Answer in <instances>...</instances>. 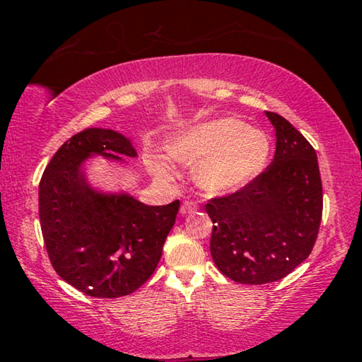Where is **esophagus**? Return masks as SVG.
<instances>
[{
    "label": "esophagus",
    "instance_id": "34e87169",
    "mask_svg": "<svg viewBox=\"0 0 362 362\" xmlns=\"http://www.w3.org/2000/svg\"><path fill=\"white\" fill-rule=\"evenodd\" d=\"M198 211V204L193 203V201H183V204L180 207V212L183 216H187V214H192Z\"/></svg>",
    "mask_w": 362,
    "mask_h": 362
}]
</instances>
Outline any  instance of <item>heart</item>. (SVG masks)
I'll return each mask as SVG.
<instances>
[{
    "label": "heart",
    "mask_w": 362,
    "mask_h": 362,
    "mask_svg": "<svg viewBox=\"0 0 362 362\" xmlns=\"http://www.w3.org/2000/svg\"><path fill=\"white\" fill-rule=\"evenodd\" d=\"M265 131L238 118H217L188 127L174 139L169 155L194 169V183L209 194H223L247 185L265 168L269 155ZM166 173V168H155Z\"/></svg>",
    "instance_id": "b5f03b06"
}]
</instances>
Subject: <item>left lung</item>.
Segmentation results:
<instances>
[{"instance_id":"1","label":"left lung","mask_w":362,"mask_h":362,"mask_svg":"<svg viewBox=\"0 0 362 362\" xmlns=\"http://www.w3.org/2000/svg\"><path fill=\"white\" fill-rule=\"evenodd\" d=\"M276 131L269 166L238 192L212 198L211 254L240 284L283 279L311 254L322 217V183L313 146L283 116L267 112Z\"/></svg>"}]
</instances>
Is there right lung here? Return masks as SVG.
Here are the masks:
<instances>
[{
	"instance_id": "right-lung-1",
	"label": "right lung",
	"mask_w": 362,
	"mask_h": 362,
	"mask_svg": "<svg viewBox=\"0 0 362 362\" xmlns=\"http://www.w3.org/2000/svg\"><path fill=\"white\" fill-rule=\"evenodd\" d=\"M136 158L122 134L89 127L60 146L40 182V223L49 260L66 283L89 297L118 298L146 283L175 223L179 199L146 206L127 193L89 185L84 159Z\"/></svg>"
}]
</instances>
